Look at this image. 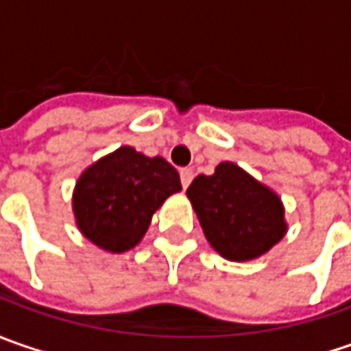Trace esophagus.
<instances>
[{
  "mask_svg": "<svg viewBox=\"0 0 351 351\" xmlns=\"http://www.w3.org/2000/svg\"><path fill=\"white\" fill-rule=\"evenodd\" d=\"M193 169H189V168H183L182 171H180V178H182V185H183V189H187L189 187V183L193 182Z\"/></svg>",
  "mask_w": 351,
  "mask_h": 351,
  "instance_id": "obj_1",
  "label": "esophagus"
}]
</instances>
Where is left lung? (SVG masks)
<instances>
[{"mask_svg": "<svg viewBox=\"0 0 351 351\" xmlns=\"http://www.w3.org/2000/svg\"><path fill=\"white\" fill-rule=\"evenodd\" d=\"M187 197L210 246L226 260L258 258L287 230L279 197L230 162L213 176H197Z\"/></svg>", "mask_w": 351, "mask_h": 351, "instance_id": "left-lung-1", "label": "left lung"}]
</instances>
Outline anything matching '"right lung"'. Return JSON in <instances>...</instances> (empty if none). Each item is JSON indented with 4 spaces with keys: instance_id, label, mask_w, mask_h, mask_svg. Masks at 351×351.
Listing matches in <instances>:
<instances>
[{
    "instance_id": "add662e5",
    "label": "right lung",
    "mask_w": 351,
    "mask_h": 351,
    "mask_svg": "<svg viewBox=\"0 0 351 351\" xmlns=\"http://www.w3.org/2000/svg\"><path fill=\"white\" fill-rule=\"evenodd\" d=\"M180 189V173L164 158L123 146L82 173L74 193L77 226L99 248L127 252L141 242L154 210Z\"/></svg>"
}]
</instances>
